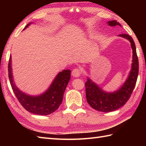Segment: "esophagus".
I'll use <instances>...</instances> for the list:
<instances>
[{
  "label": "esophagus",
  "mask_w": 146,
  "mask_h": 146,
  "mask_svg": "<svg viewBox=\"0 0 146 146\" xmlns=\"http://www.w3.org/2000/svg\"><path fill=\"white\" fill-rule=\"evenodd\" d=\"M81 73H82L81 70L80 69L78 68H76V69H73L72 72V75L75 77H80V76L81 75Z\"/></svg>",
  "instance_id": "1"
}]
</instances>
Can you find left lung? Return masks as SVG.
<instances>
[{"mask_svg": "<svg viewBox=\"0 0 146 146\" xmlns=\"http://www.w3.org/2000/svg\"><path fill=\"white\" fill-rule=\"evenodd\" d=\"M108 24L111 27L121 25L116 21H110ZM119 36L128 39L133 51L131 69L127 79L119 89L113 92H107L92 82L90 78L85 83L86 98L88 103L96 110L102 112H110L124 105L133 91L139 72V62L136 54L135 44L133 38L127 34L118 35Z\"/></svg>", "mask_w": 146, "mask_h": 146, "instance_id": "left-lung-1", "label": "left lung"}]
</instances>
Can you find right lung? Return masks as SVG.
Listing matches in <instances>:
<instances>
[{
	"instance_id": "right-lung-1",
	"label": "right lung",
	"mask_w": 146,
	"mask_h": 146,
	"mask_svg": "<svg viewBox=\"0 0 146 146\" xmlns=\"http://www.w3.org/2000/svg\"><path fill=\"white\" fill-rule=\"evenodd\" d=\"M31 24L32 23L28 24L24 30ZM8 77L16 97L27 111L38 115H48L55 111L62 102L64 91L70 79V70L66 69L60 72L47 90L36 96L24 93L16 86L12 74L11 55L8 63Z\"/></svg>"
}]
</instances>
